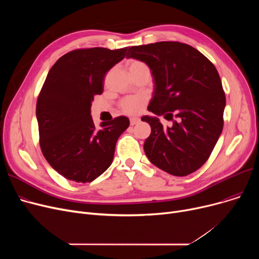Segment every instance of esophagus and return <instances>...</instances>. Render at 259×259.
I'll list each match as a JSON object with an SVG mask.
<instances>
[{
  "label": "esophagus",
  "instance_id": "1",
  "mask_svg": "<svg viewBox=\"0 0 259 259\" xmlns=\"http://www.w3.org/2000/svg\"><path fill=\"white\" fill-rule=\"evenodd\" d=\"M138 122H140V118H138V117H132V118H130V125H131V126L137 125Z\"/></svg>",
  "mask_w": 259,
  "mask_h": 259
}]
</instances>
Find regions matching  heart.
Instances as JSON below:
<instances>
[{
    "label": "heart",
    "instance_id": "1",
    "mask_svg": "<svg viewBox=\"0 0 259 259\" xmlns=\"http://www.w3.org/2000/svg\"><path fill=\"white\" fill-rule=\"evenodd\" d=\"M128 69L129 71H131L135 69H149V68L144 62L133 60L128 64ZM145 104H146L145 98L141 97V95H133V97H128L122 100L119 106L122 112L130 115H134L142 112Z\"/></svg>",
    "mask_w": 259,
    "mask_h": 259
}]
</instances>
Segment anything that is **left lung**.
<instances>
[{"label":"left lung","mask_w":259,"mask_h":259,"mask_svg":"<svg viewBox=\"0 0 259 259\" xmlns=\"http://www.w3.org/2000/svg\"><path fill=\"white\" fill-rule=\"evenodd\" d=\"M127 58L150 67L153 98L148 110L173 119L165 129L154 116H143L151 127L144 150L153 165L186 176L208 160L224 127L226 95L215 66L201 52L180 42L132 46Z\"/></svg>","instance_id":"1"}]
</instances>
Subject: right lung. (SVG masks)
Here are the masks:
<instances>
[{"label": "right lung", "mask_w": 259, "mask_h": 259, "mask_svg": "<svg viewBox=\"0 0 259 259\" xmlns=\"http://www.w3.org/2000/svg\"><path fill=\"white\" fill-rule=\"evenodd\" d=\"M127 48L75 49L49 70L36 102L40 150L65 179L90 183L110 167L126 116L95 128L90 114L94 95L102 94L105 74L125 58Z\"/></svg>", "instance_id": "obj_1"}]
</instances>
